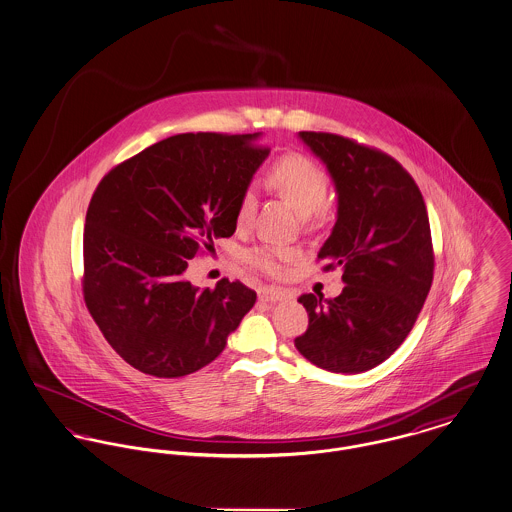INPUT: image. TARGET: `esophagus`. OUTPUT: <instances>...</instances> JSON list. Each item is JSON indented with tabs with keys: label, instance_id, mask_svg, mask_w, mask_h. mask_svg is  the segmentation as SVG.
I'll use <instances>...</instances> for the list:
<instances>
[{
	"label": "esophagus",
	"instance_id": "esophagus-1",
	"mask_svg": "<svg viewBox=\"0 0 512 512\" xmlns=\"http://www.w3.org/2000/svg\"><path fill=\"white\" fill-rule=\"evenodd\" d=\"M258 295L266 303H277V301L287 299V293L283 289H279V287H264V289H260Z\"/></svg>",
	"mask_w": 512,
	"mask_h": 512
}]
</instances>
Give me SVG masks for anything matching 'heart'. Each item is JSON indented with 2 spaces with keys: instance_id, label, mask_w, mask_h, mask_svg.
Listing matches in <instances>:
<instances>
[{
  "instance_id": "b5f03b06",
  "label": "heart",
  "mask_w": 512,
  "mask_h": 512,
  "mask_svg": "<svg viewBox=\"0 0 512 512\" xmlns=\"http://www.w3.org/2000/svg\"><path fill=\"white\" fill-rule=\"evenodd\" d=\"M266 182L273 192L285 198L303 217L316 213L328 200L326 172L312 159L299 153L283 155L281 159H277L266 172ZM256 205L258 200L254 190L244 188L237 205V223L240 227H246L252 221ZM297 256V248L281 244H258L244 254L250 266L270 275L283 272L285 264L293 262Z\"/></svg>"
}]
</instances>
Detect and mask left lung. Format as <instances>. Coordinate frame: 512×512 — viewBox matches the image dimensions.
Segmentation results:
<instances>
[{"mask_svg": "<svg viewBox=\"0 0 512 512\" xmlns=\"http://www.w3.org/2000/svg\"><path fill=\"white\" fill-rule=\"evenodd\" d=\"M326 165L338 219L318 260L340 266V297L301 295L308 328L295 340L312 365L355 375L386 361L408 338L433 283V242L423 196L390 155L353 139L299 132Z\"/></svg>", "mask_w": 512, "mask_h": 512, "instance_id": "1", "label": "left lung"}]
</instances>
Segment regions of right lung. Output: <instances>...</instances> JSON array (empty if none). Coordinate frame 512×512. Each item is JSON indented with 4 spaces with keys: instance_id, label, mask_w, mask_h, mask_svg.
Returning <instances> with one entry per match:
<instances>
[{
    "instance_id": "1",
    "label": "right lung",
    "mask_w": 512,
    "mask_h": 512,
    "mask_svg": "<svg viewBox=\"0 0 512 512\" xmlns=\"http://www.w3.org/2000/svg\"><path fill=\"white\" fill-rule=\"evenodd\" d=\"M262 134H178L99 182L83 231V297L112 349L137 371L178 378L209 365L256 293L186 279L188 260L237 231V205L270 155Z\"/></svg>"
}]
</instances>
